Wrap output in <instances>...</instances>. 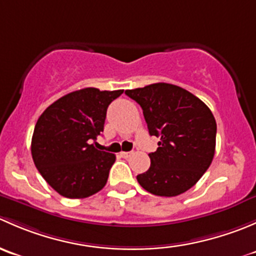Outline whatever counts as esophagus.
Returning a JSON list of instances; mask_svg holds the SVG:
<instances>
[{"label": "esophagus", "instance_id": "34e87169", "mask_svg": "<svg viewBox=\"0 0 256 256\" xmlns=\"http://www.w3.org/2000/svg\"><path fill=\"white\" fill-rule=\"evenodd\" d=\"M120 156L124 157V158H128V157L131 156V152H125V151H122V152H120Z\"/></svg>", "mask_w": 256, "mask_h": 256}]
</instances>
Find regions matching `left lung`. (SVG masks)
<instances>
[{"label":"left lung","instance_id":"1","mask_svg":"<svg viewBox=\"0 0 256 256\" xmlns=\"http://www.w3.org/2000/svg\"><path fill=\"white\" fill-rule=\"evenodd\" d=\"M142 108L148 132L161 138L148 154L151 166L138 174L147 192L174 197L192 188L210 166L216 151V122L204 102L183 88L156 82L126 90Z\"/></svg>","mask_w":256,"mask_h":256}]
</instances>
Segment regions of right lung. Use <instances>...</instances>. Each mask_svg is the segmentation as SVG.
<instances>
[{"label": "right lung", "instance_id": "1", "mask_svg": "<svg viewBox=\"0 0 256 256\" xmlns=\"http://www.w3.org/2000/svg\"><path fill=\"white\" fill-rule=\"evenodd\" d=\"M122 92L76 90L49 105L38 118L30 144L33 162L63 197H90L106 184L116 157L92 142L104 131L108 106Z\"/></svg>", "mask_w": 256, "mask_h": 256}]
</instances>
